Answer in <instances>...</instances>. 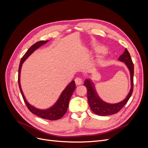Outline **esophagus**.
Segmentation results:
<instances>
[{
  "mask_svg": "<svg viewBox=\"0 0 148 148\" xmlns=\"http://www.w3.org/2000/svg\"><path fill=\"white\" fill-rule=\"evenodd\" d=\"M83 83V79L81 77H77L75 78V83L77 85H79Z\"/></svg>",
  "mask_w": 148,
  "mask_h": 148,
  "instance_id": "34e87169",
  "label": "esophagus"
}]
</instances>
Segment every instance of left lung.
I'll return each instance as SVG.
<instances>
[{"instance_id": "8db88e82", "label": "left lung", "mask_w": 148, "mask_h": 148, "mask_svg": "<svg viewBox=\"0 0 148 148\" xmlns=\"http://www.w3.org/2000/svg\"><path fill=\"white\" fill-rule=\"evenodd\" d=\"M119 60L124 62L128 68L130 72L131 89L130 90L128 95L123 101L117 103V104H109V103L104 102L98 96L95 86H94V84L91 80L86 79L84 81V85L87 88V96L89 107H90L93 112L98 115H110L119 112L124 107V106L127 104L130 97H131L132 95L133 91L134 65L131 56L127 49H125L123 54L119 57Z\"/></svg>"}]
</instances>
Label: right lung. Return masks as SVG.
<instances>
[{
  "label": "right lung",
  "instance_id": "obj_1",
  "mask_svg": "<svg viewBox=\"0 0 148 148\" xmlns=\"http://www.w3.org/2000/svg\"><path fill=\"white\" fill-rule=\"evenodd\" d=\"M48 41H38L34 44L33 46H31L30 48L28 49L25 55L21 58L20 60V63L19 65L18 69V85L20 88V90L21 93L22 97L23 98V100L25 102V104L27 106L28 109L29 110L31 113H33L34 115H36L39 117H40L44 119L50 120H56L60 119L62 118L64 114L66 112L67 109H68L69 101L70 97L72 95L73 91L75 89V81H71L69 85H67V86L65 88L64 90L62 91L61 95L60 96L59 99L56 102V104L53 105L51 108H49L46 110H41L35 108L34 107L30 105L29 103L25 99V96L22 91V89L21 88L20 84V71L22 64H23L25 60L27 59V58L36 49H37L40 46H41L43 44H46L47 42Z\"/></svg>",
  "mask_w": 148,
  "mask_h": 148
}]
</instances>
